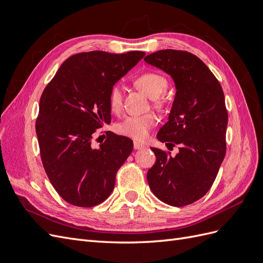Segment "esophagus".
Here are the masks:
<instances>
[{
  "label": "esophagus",
  "instance_id": "esophagus-1",
  "mask_svg": "<svg viewBox=\"0 0 263 263\" xmlns=\"http://www.w3.org/2000/svg\"><path fill=\"white\" fill-rule=\"evenodd\" d=\"M142 148H145L144 144H140V142H138V141H134V149L135 150H139Z\"/></svg>",
  "mask_w": 263,
  "mask_h": 263
}]
</instances>
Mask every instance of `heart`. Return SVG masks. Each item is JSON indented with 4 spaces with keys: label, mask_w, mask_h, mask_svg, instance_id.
<instances>
[{
    "label": "heart",
    "mask_w": 263,
    "mask_h": 263,
    "mask_svg": "<svg viewBox=\"0 0 263 263\" xmlns=\"http://www.w3.org/2000/svg\"><path fill=\"white\" fill-rule=\"evenodd\" d=\"M135 84L141 89L151 99H157L168 89L169 82L162 74L149 71L139 74L135 79ZM108 104L112 112H121L123 107V90L118 84L110 87L108 93ZM156 124V117L153 114L139 116H129L117 125V132L123 136L144 141L149 136V132Z\"/></svg>",
    "instance_id": "1"
}]
</instances>
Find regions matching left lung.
Masks as SVG:
<instances>
[{
  "instance_id": "1",
  "label": "left lung",
  "mask_w": 263,
  "mask_h": 263,
  "mask_svg": "<svg viewBox=\"0 0 263 263\" xmlns=\"http://www.w3.org/2000/svg\"><path fill=\"white\" fill-rule=\"evenodd\" d=\"M145 61L165 71L176 82L169 121L157 137L180 146L176 157L151 148L157 159L148 170V184L159 200L181 208L209 192L225 158L228 114L224 92L208 66L189 51L159 50Z\"/></svg>"
}]
</instances>
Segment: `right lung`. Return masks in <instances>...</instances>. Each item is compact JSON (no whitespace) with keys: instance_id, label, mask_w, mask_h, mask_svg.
<instances>
[{"instance_id":"add662e5","label":"right lung","mask_w":263,"mask_h":263,"mask_svg":"<svg viewBox=\"0 0 263 263\" xmlns=\"http://www.w3.org/2000/svg\"><path fill=\"white\" fill-rule=\"evenodd\" d=\"M144 55L138 50L77 53L45 87L36 119L39 151L47 177L69 204L92 208L112 193L133 141L106 132V140L94 149L93 135L112 119L110 87Z\"/></svg>"}]
</instances>
